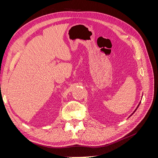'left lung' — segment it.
<instances>
[{
	"instance_id": "8db88e82",
	"label": "left lung",
	"mask_w": 158,
	"mask_h": 158,
	"mask_svg": "<svg viewBox=\"0 0 158 158\" xmlns=\"http://www.w3.org/2000/svg\"><path fill=\"white\" fill-rule=\"evenodd\" d=\"M139 105H140V104H139ZM139 105H138V107H137V108H136V109H135V111H134V113H135V111H136V109H138V106H139ZM133 113H132V114H133ZM132 114H131V115H132Z\"/></svg>"
}]
</instances>
